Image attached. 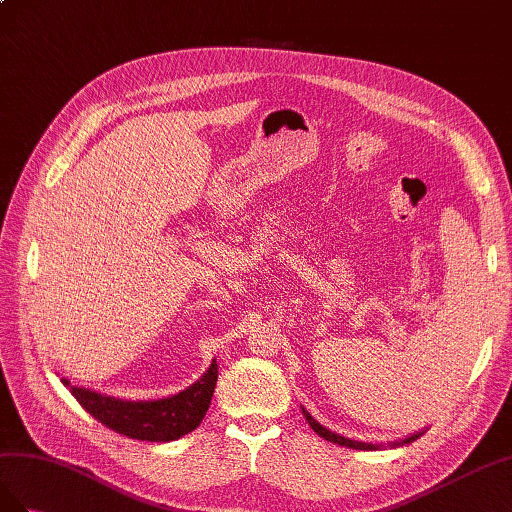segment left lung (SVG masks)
Listing matches in <instances>:
<instances>
[{"mask_svg": "<svg viewBox=\"0 0 512 512\" xmlns=\"http://www.w3.org/2000/svg\"><path fill=\"white\" fill-rule=\"evenodd\" d=\"M302 414H304V418H306V422H309L311 425V429L319 435V437H324V440H328V442H332V444H339V446H347V448H354V450H379L382 446L379 444H367V442H358V440H349V437H343V435H339V433H334V431H330V429H326L324 425H319V422L304 410L302 407ZM425 433V431H416V433H412V435H407V437H403V440H399V442H390V448H394V446H403V444H410V442H414V440H418V437Z\"/></svg>", "mask_w": 512, "mask_h": 512, "instance_id": "1", "label": "left lung"}]
</instances>
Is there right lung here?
<instances>
[{"label": "right lung", "instance_id": "right-lung-1", "mask_svg": "<svg viewBox=\"0 0 512 512\" xmlns=\"http://www.w3.org/2000/svg\"><path fill=\"white\" fill-rule=\"evenodd\" d=\"M218 377V364L212 360L210 369L186 390L156 401H126L107 397L90 388L72 386L62 379L85 412H90L102 425L115 433L141 442H173L195 431L206 416Z\"/></svg>", "mask_w": 512, "mask_h": 512}]
</instances>
